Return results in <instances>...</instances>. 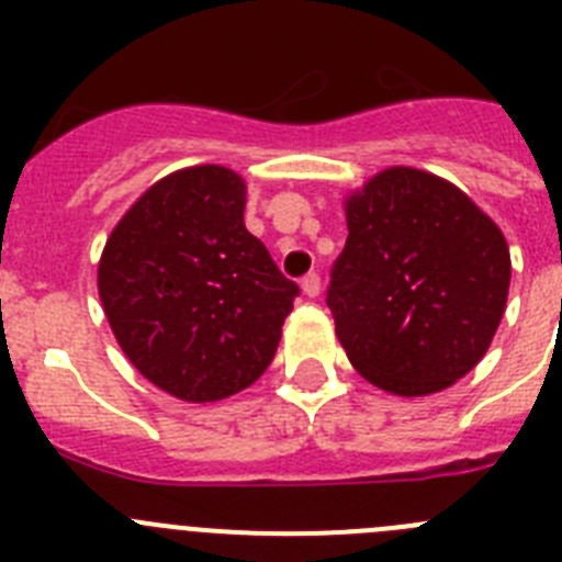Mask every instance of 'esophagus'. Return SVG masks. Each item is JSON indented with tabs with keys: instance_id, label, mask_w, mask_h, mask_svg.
<instances>
[{
	"instance_id": "34e87169",
	"label": "esophagus",
	"mask_w": 562,
	"mask_h": 562,
	"mask_svg": "<svg viewBox=\"0 0 562 562\" xmlns=\"http://www.w3.org/2000/svg\"><path fill=\"white\" fill-rule=\"evenodd\" d=\"M301 290H304L306 297L321 295V276H317V272H310V276L301 278Z\"/></svg>"
}]
</instances>
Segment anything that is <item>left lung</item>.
I'll return each instance as SVG.
<instances>
[{
	"instance_id": "left-lung-1",
	"label": "left lung",
	"mask_w": 562,
	"mask_h": 562,
	"mask_svg": "<svg viewBox=\"0 0 562 562\" xmlns=\"http://www.w3.org/2000/svg\"><path fill=\"white\" fill-rule=\"evenodd\" d=\"M349 238L326 304L351 366L396 396H428L473 371L509 295V247L453 182L394 166L346 196Z\"/></svg>"
}]
</instances>
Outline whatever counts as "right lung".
I'll return each instance as SVG.
<instances>
[{
    "instance_id": "right-lung-1",
    "label": "right lung",
    "mask_w": 562,
    "mask_h": 562,
    "mask_svg": "<svg viewBox=\"0 0 562 562\" xmlns=\"http://www.w3.org/2000/svg\"><path fill=\"white\" fill-rule=\"evenodd\" d=\"M247 186L225 166L168 173L109 233L98 295L134 369L186 402L265 374L297 295L245 227Z\"/></svg>"
}]
</instances>
